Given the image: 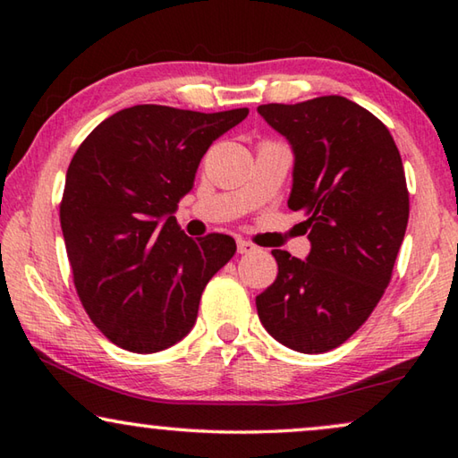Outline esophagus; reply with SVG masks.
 Instances as JSON below:
<instances>
[{
	"instance_id": "1",
	"label": "esophagus",
	"mask_w": 458,
	"mask_h": 458,
	"mask_svg": "<svg viewBox=\"0 0 458 458\" xmlns=\"http://www.w3.org/2000/svg\"><path fill=\"white\" fill-rule=\"evenodd\" d=\"M236 246H238V254H248V252L257 250V246H254L252 242H248V240H244V238H238Z\"/></svg>"
}]
</instances>
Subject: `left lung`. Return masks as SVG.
I'll list each match as a JSON object with an SVG mask.
<instances>
[{
    "label": "left lung",
    "instance_id": "obj_1",
    "mask_svg": "<svg viewBox=\"0 0 458 458\" xmlns=\"http://www.w3.org/2000/svg\"><path fill=\"white\" fill-rule=\"evenodd\" d=\"M294 153L289 208L303 212L307 260L273 250L278 275L257 297L260 323L301 353L335 350L382 299L406 234L402 157L382 121L337 95L260 105Z\"/></svg>",
    "mask_w": 458,
    "mask_h": 458
}]
</instances>
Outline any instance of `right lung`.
Wrapping results in <instances>:
<instances>
[{
    "label": "right lung",
    "mask_w": 458,
    "mask_h": 458,
    "mask_svg": "<svg viewBox=\"0 0 458 458\" xmlns=\"http://www.w3.org/2000/svg\"><path fill=\"white\" fill-rule=\"evenodd\" d=\"M246 114L135 105L76 149L62 234L84 311L123 350L155 353L188 335L208 281L234 257V238L193 240L174 212L208 147Z\"/></svg>",
    "instance_id": "obj_1"
}]
</instances>
